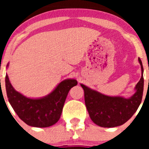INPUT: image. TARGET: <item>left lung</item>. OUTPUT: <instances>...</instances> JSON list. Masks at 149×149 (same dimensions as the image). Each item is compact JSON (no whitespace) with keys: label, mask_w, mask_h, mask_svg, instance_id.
Wrapping results in <instances>:
<instances>
[{"label":"left lung","mask_w":149,"mask_h":149,"mask_svg":"<svg viewBox=\"0 0 149 149\" xmlns=\"http://www.w3.org/2000/svg\"><path fill=\"white\" fill-rule=\"evenodd\" d=\"M141 68V78L135 87L136 92L130 98L110 97L101 94L81 84L84 91V100L90 118L96 125L103 127H114L125 123L139 108L143 92V68Z\"/></svg>","instance_id":"left-lung-1"}]
</instances>
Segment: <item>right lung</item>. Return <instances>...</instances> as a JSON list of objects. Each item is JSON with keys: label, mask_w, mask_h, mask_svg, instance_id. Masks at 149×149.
Returning <instances> with one entry per match:
<instances>
[{"label": "right lung", "mask_w": 149, "mask_h": 149, "mask_svg": "<svg viewBox=\"0 0 149 149\" xmlns=\"http://www.w3.org/2000/svg\"><path fill=\"white\" fill-rule=\"evenodd\" d=\"M5 81L7 97L13 110L26 124L36 127H49L59 120L69 91L78 84L75 79H65L45 97L31 99L13 88L7 74Z\"/></svg>", "instance_id": "right-lung-1"}]
</instances>
